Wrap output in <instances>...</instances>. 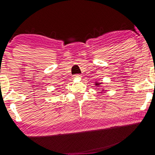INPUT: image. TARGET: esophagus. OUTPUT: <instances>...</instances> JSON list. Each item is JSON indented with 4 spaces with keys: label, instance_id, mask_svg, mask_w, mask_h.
Instances as JSON below:
<instances>
[{
    "label": "esophagus",
    "instance_id": "34e87169",
    "mask_svg": "<svg viewBox=\"0 0 155 155\" xmlns=\"http://www.w3.org/2000/svg\"><path fill=\"white\" fill-rule=\"evenodd\" d=\"M81 75H80V74H76L75 76H74V78H78V77H81Z\"/></svg>",
    "mask_w": 155,
    "mask_h": 155
}]
</instances>
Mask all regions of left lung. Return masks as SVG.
<instances>
[{
	"label": "left lung",
	"instance_id": "left-lung-1",
	"mask_svg": "<svg viewBox=\"0 0 155 155\" xmlns=\"http://www.w3.org/2000/svg\"><path fill=\"white\" fill-rule=\"evenodd\" d=\"M101 84V83H97V82H96V83H95V85L97 86V85H99V84ZM102 92H104V89H102Z\"/></svg>",
	"mask_w": 155,
	"mask_h": 155
}]
</instances>
